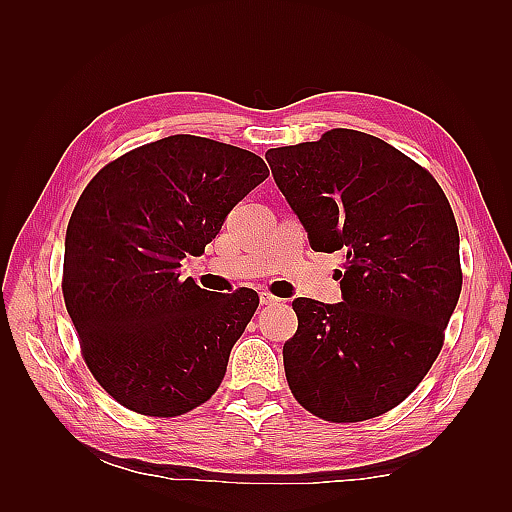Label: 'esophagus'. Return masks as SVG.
Returning <instances> with one entry per match:
<instances>
[{"label":"esophagus","mask_w":512,"mask_h":512,"mask_svg":"<svg viewBox=\"0 0 512 512\" xmlns=\"http://www.w3.org/2000/svg\"><path fill=\"white\" fill-rule=\"evenodd\" d=\"M277 303H280V299L273 297V294L260 292V305H277Z\"/></svg>","instance_id":"esophagus-1"}]
</instances>
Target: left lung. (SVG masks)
I'll return each mask as SVG.
<instances>
[{"mask_svg": "<svg viewBox=\"0 0 512 512\" xmlns=\"http://www.w3.org/2000/svg\"><path fill=\"white\" fill-rule=\"evenodd\" d=\"M265 158L312 250L346 258L342 303L292 301L290 391L333 423L389 412L436 361L459 301L453 209L425 168L365 132L337 128Z\"/></svg>", "mask_w": 512, "mask_h": 512, "instance_id": "left-lung-1", "label": "left lung"}]
</instances>
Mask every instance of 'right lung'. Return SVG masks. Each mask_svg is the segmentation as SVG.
Listing matches in <instances>:
<instances>
[{
  "mask_svg": "<svg viewBox=\"0 0 512 512\" xmlns=\"http://www.w3.org/2000/svg\"><path fill=\"white\" fill-rule=\"evenodd\" d=\"M269 168L256 153L175 134L106 164L66 230L64 299L85 363L121 406L179 416L218 391L258 307L181 277Z\"/></svg>",
  "mask_w": 512,
  "mask_h": 512,
  "instance_id": "obj_1",
  "label": "right lung"
}]
</instances>
